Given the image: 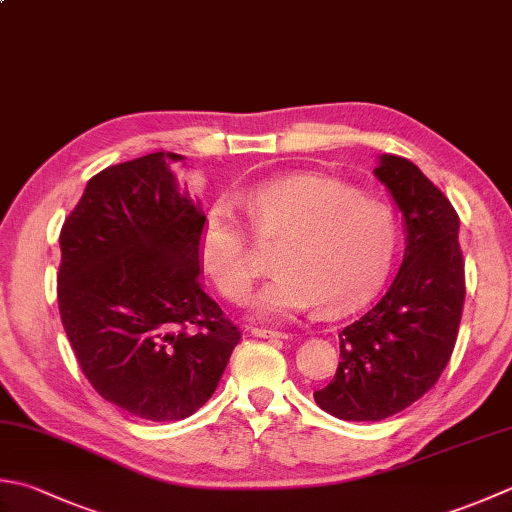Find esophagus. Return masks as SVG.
Wrapping results in <instances>:
<instances>
[{
	"label": "esophagus",
	"mask_w": 512,
	"mask_h": 512,
	"mask_svg": "<svg viewBox=\"0 0 512 512\" xmlns=\"http://www.w3.org/2000/svg\"><path fill=\"white\" fill-rule=\"evenodd\" d=\"M250 333L255 337L262 339H288V333H282V330H268V328H250Z\"/></svg>",
	"instance_id": "obj_1"
}]
</instances>
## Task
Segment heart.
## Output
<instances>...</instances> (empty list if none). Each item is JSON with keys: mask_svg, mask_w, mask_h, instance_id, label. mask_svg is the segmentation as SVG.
I'll return each instance as SVG.
<instances>
[{"mask_svg": "<svg viewBox=\"0 0 512 512\" xmlns=\"http://www.w3.org/2000/svg\"><path fill=\"white\" fill-rule=\"evenodd\" d=\"M242 202L259 239H282L277 273L259 288V319L282 322L317 304L344 310L373 290L395 253L393 210L357 188L324 175H286L250 186ZM197 257L230 302H244L257 268L233 210H208L197 237Z\"/></svg>", "mask_w": 512, "mask_h": 512, "instance_id": "obj_1", "label": "heart"}]
</instances>
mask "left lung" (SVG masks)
I'll return each instance as SVG.
<instances>
[{
  "label": "left lung",
  "mask_w": 512,
  "mask_h": 512,
  "mask_svg": "<svg viewBox=\"0 0 512 512\" xmlns=\"http://www.w3.org/2000/svg\"><path fill=\"white\" fill-rule=\"evenodd\" d=\"M404 219L406 250L386 293L339 333L333 382L317 406L344 422H379L428 393L453 355L466 284L453 204L406 157L373 170Z\"/></svg>",
  "instance_id": "left-lung-1"
}]
</instances>
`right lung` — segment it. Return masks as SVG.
I'll list each match as a JSON object with an SVG mask.
<instances>
[{"label":"right lung","instance_id":"1","mask_svg":"<svg viewBox=\"0 0 512 512\" xmlns=\"http://www.w3.org/2000/svg\"><path fill=\"white\" fill-rule=\"evenodd\" d=\"M182 162L150 153L104 168L59 235L57 302L77 362L106 402L148 422L202 408L242 337L199 284L206 215L177 184Z\"/></svg>","mask_w":512,"mask_h":512}]
</instances>
